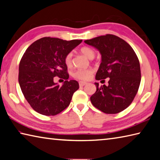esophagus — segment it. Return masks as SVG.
<instances>
[{"mask_svg": "<svg viewBox=\"0 0 160 160\" xmlns=\"http://www.w3.org/2000/svg\"><path fill=\"white\" fill-rule=\"evenodd\" d=\"M87 84V82H82V81H80V82H79V85L80 87H83L84 85H86V84Z\"/></svg>", "mask_w": 160, "mask_h": 160, "instance_id": "34e87169", "label": "esophagus"}]
</instances>
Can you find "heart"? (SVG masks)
I'll return each instance as SVG.
<instances>
[{
  "label": "heart",
  "mask_w": 160,
  "mask_h": 160,
  "mask_svg": "<svg viewBox=\"0 0 160 160\" xmlns=\"http://www.w3.org/2000/svg\"><path fill=\"white\" fill-rule=\"evenodd\" d=\"M80 52L89 59H93L95 56V51L89 47L84 46L80 48ZM72 52H68L64 58V63L67 67H71L73 62H72ZM93 73L92 68H87V69H78L73 73V77L78 80L87 81L91 79Z\"/></svg>",
  "instance_id": "obj_1"
}]
</instances>
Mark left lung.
Returning a JSON list of instances; mask_svg holds the SVG:
<instances>
[{"mask_svg":"<svg viewBox=\"0 0 160 160\" xmlns=\"http://www.w3.org/2000/svg\"><path fill=\"white\" fill-rule=\"evenodd\" d=\"M84 43L101 54L96 79L109 78L107 86L99 87L95 82L96 92L91 96V102L105 114L122 112L133 101L141 82L140 64L135 52L126 41L114 34L97 37Z\"/></svg>","mask_w":160,"mask_h":160,"instance_id":"8db88e82","label":"left lung"}]
</instances>
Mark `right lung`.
<instances>
[{
  "mask_svg": "<svg viewBox=\"0 0 160 160\" xmlns=\"http://www.w3.org/2000/svg\"><path fill=\"white\" fill-rule=\"evenodd\" d=\"M82 41L43 37L24 52L19 63L18 83L25 98L34 111L55 116L69 105L79 84L76 80H68L69 75L64 58ZM55 76L65 80L62 86L54 82Z\"/></svg>",
  "mask_w": 160,
  "mask_h": 160,
  "instance_id": "add662e5",
  "label": "right lung"
}]
</instances>
